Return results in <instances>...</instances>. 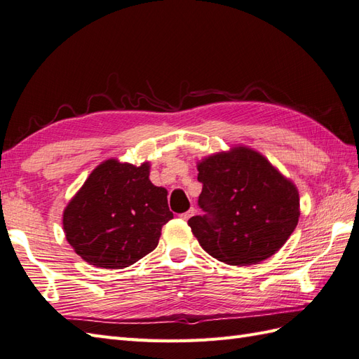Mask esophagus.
<instances>
[{
    "instance_id": "esophagus-1",
    "label": "esophagus",
    "mask_w": 359,
    "mask_h": 359,
    "mask_svg": "<svg viewBox=\"0 0 359 359\" xmlns=\"http://www.w3.org/2000/svg\"><path fill=\"white\" fill-rule=\"evenodd\" d=\"M196 214V209L194 208H191L189 210H187V212H183V214H180V218L182 219H185V222H188V219Z\"/></svg>"
}]
</instances>
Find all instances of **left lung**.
<instances>
[{
	"label": "left lung",
	"instance_id": "obj_1",
	"mask_svg": "<svg viewBox=\"0 0 359 359\" xmlns=\"http://www.w3.org/2000/svg\"><path fill=\"white\" fill-rule=\"evenodd\" d=\"M203 215L188 219L203 250L229 265L270 258L287 243L300 215L299 191L262 154L235 147L198 163Z\"/></svg>",
	"mask_w": 359,
	"mask_h": 359
}]
</instances>
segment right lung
<instances>
[{"label":"right lung","mask_w":359,"mask_h":359,"mask_svg":"<svg viewBox=\"0 0 359 359\" xmlns=\"http://www.w3.org/2000/svg\"><path fill=\"white\" fill-rule=\"evenodd\" d=\"M150 165L109 159L89 174L63 212V231L90 265L124 269L156 249L172 218L167 189L149 179Z\"/></svg>","instance_id":"right-lung-1"}]
</instances>
